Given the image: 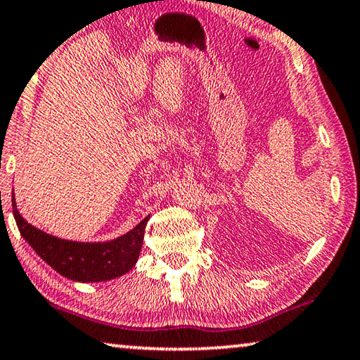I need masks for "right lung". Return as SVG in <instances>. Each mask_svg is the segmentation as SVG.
<instances>
[{
	"instance_id": "add662e5",
	"label": "right lung",
	"mask_w": 360,
	"mask_h": 360,
	"mask_svg": "<svg viewBox=\"0 0 360 360\" xmlns=\"http://www.w3.org/2000/svg\"><path fill=\"white\" fill-rule=\"evenodd\" d=\"M13 212L20 235L38 256L63 276L84 283L112 280L131 270L140 256L149 219L148 215L134 230L112 241L77 243L51 236L25 222L15 207L14 195Z\"/></svg>"
}]
</instances>
